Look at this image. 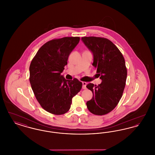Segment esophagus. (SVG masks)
Wrapping results in <instances>:
<instances>
[{
	"instance_id": "34e87169",
	"label": "esophagus",
	"mask_w": 155,
	"mask_h": 155,
	"mask_svg": "<svg viewBox=\"0 0 155 155\" xmlns=\"http://www.w3.org/2000/svg\"><path fill=\"white\" fill-rule=\"evenodd\" d=\"M87 84V83L86 82H82V89H85L87 88V87H86Z\"/></svg>"
}]
</instances>
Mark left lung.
<instances>
[{
    "instance_id": "obj_1",
    "label": "left lung",
    "mask_w": 155,
    "mask_h": 155,
    "mask_svg": "<svg viewBox=\"0 0 155 155\" xmlns=\"http://www.w3.org/2000/svg\"><path fill=\"white\" fill-rule=\"evenodd\" d=\"M81 39L92 52V65L102 81L98 85H87L93 94L87 106L92 114L104 115L116 107L123 95L127 75L125 60L117 47L107 38L85 37Z\"/></svg>"
}]
</instances>
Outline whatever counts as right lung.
Here are the masks:
<instances>
[{"label": "right lung", "mask_w": 155, "mask_h": 155, "mask_svg": "<svg viewBox=\"0 0 155 155\" xmlns=\"http://www.w3.org/2000/svg\"><path fill=\"white\" fill-rule=\"evenodd\" d=\"M80 40L78 37L51 40L40 48L31 62V88L41 107L50 113L61 115L67 113L72 98L82 88V84L78 79L67 80L61 75L70 53Z\"/></svg>", "instance_id": "right-lung-1"}]
</instances>
